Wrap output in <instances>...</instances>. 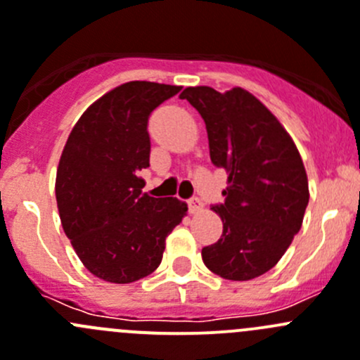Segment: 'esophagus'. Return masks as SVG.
<instances>
[{
  "mask_svg": "<svg viewBox=\"0 0 360 360\" xmlns=\"http://www.w3.org/2000/svg\"><path fill=\"white\" fill-rule=\"evenodd\" d=\"M202 200L199 199V197H191V199H188V210H190V213H199V211H202Z\"/></svg>",
  "mask_w": 360,
  "mask_h": 360,
  "instance_id": "34e87169",
  "label": "esophagus"
}]
</instances>
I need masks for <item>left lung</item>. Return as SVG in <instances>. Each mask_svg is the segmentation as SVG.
Returning <instances> with one entry per match:
<instances>
[{
	"instance_id": "8db88e82",
	"label": "left lung",
	"mask_w": 360,
	"mask_h": 360,
	"mask_svg": "<svg viewBox=\"0 0 360 360\" xmlns=\"http://www.w3.org/2000/svg\"><path fill=\"white\" fill-rule=\"evenodd\" d=\"M181 99L200 113L211 161L229 176L226 199L213 206L224 233L202 248L204 264L229 281L259 277L302 227L309 184L300 153L274 113L240 86L226 94L188 86Z\"/></svg>"
}]
</instances>
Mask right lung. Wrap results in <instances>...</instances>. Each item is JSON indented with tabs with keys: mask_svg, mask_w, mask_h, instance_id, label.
Listing matches in <instances>:
<instances>
[{
	"mask_svg": "<svg viewBox=\"0 0 360 360\" xmlns=\"http://www.w3.org/2000/svg\"><path fill=\"white\" fill-rule=\"evenodd\" d=\"M179 90L124 83L86 108L63 147L55 186L60 220L86 270L103 281L129 284L153 274L186 214L176 197L142 193L139 176L149 167L150 113Z\"/></svg>",
	"mask_w": 360,
	"mask_h": 360,
	"instance_id": "1",
	"label": "right lung"
}]
</instances>
